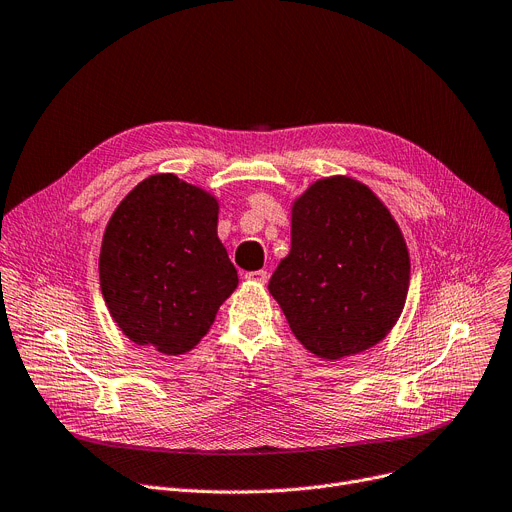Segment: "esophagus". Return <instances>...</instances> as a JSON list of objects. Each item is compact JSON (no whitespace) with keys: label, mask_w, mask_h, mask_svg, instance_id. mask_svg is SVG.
I'll use <instances>...</instances> for the list:
<instances>
[{"label":"esophagus","mask_w":512,"mask_h":512,"mask_svg":"<svg viewBox=\"0 0 512 512\" xmlns=\"http://www.w3.org/2000/svg\"><path fill=\"white\" fill-rule=\"evenodd\" d=\"M245 278L251 282H257V284H265L267 278H270V274H267L265 270H257V272H247Z\"/></svg>","instance_id":"esophagus-1"}]
</instances>
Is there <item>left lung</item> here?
Listing matches in <instances>:
<instances>
[{
	"label": "left lung",
	"mask_w": 512,
	"mask_h": 512,
	"mask_svg": "<svg viewBox=\"0 0 512 512\" xmlns=\"http://www.w3.org/2000/svg\"><path fill=\"white\" fill-rule=\"evenodd\" d=\"M407 242L365 184L317 180L292 205L290 253L270 280L297 340L338 361L386 338L405 307Z\"/></svg>",
	"instance_id": "left-lung-1"
}]
</instances>
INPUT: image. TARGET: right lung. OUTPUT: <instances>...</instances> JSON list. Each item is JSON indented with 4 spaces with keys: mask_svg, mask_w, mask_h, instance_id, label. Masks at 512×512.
I'll use <instances>...</instances> for the list:
<instances>
[{
    "mask_svg": "<svg viewBox=\"0 0 512 512\" xmlns=\"http://www.w3.org/2000/svg\"><path fill=\"white\" fill-rule=\"evenodd\" d=\"M218 209L203 188L155 174L114 211L101 242V294L134 344L182 355L209 332L238 284Z\"/></svg>",
    "mask_w": 512,
    "mask_h": 512,
    "instance_id": "1",
    "label": "right lung"
}]
</instances>
